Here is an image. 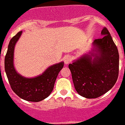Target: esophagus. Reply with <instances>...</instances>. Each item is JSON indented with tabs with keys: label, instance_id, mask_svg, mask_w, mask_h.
<instances>
[{
	"label": "esophagus",
	"instance_id": "obj_1",
	"mask_svg": "<svg viewBox=\"0 0 125 125\" xmlns=\"http://www.w3.org/2000/svg\"><path fill=\"white\" fill-rule=\"evenodd\" d=\"M71 62H72V58H71V57L70 56L67 55L64 57V62H65V63L66 65L69 64Z\"/></svg>",
	"mask_w": 125,
	"mask_h": 125
}]
</instances>
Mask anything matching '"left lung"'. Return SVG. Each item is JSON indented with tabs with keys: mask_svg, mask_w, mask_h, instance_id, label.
<instances>
[{
	"mask_svg": "<svg viewBox=\"0 0 125 125\" xmlns=\"http://www.w3.org/2000/svg\"><path fill=\"white\" fill-rule=\"evenodd\" d=\"M102 35V39H95L93 43L97 54L84 55L68 65L75 90L86 98H96L108 92L118 77L117 47L106 27Z\"/></svg>",
	"mask_w": 125,
	"mask_h": 125,
	"instance_id": "8db88e82",
	"label": "left lung"
}]
</instances>
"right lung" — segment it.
Listing matches in <instances>:
<instances>
[{"label": "right lung", "instance_id": "add662e5", "mask_svg": "<svg viewBox=\"0 0 125 125\" xmlns=\"http://www.w3.org/2000/svg\"><path fill=\"white\" fill-rule=\"evenodd\" d=\"M22 32H18L10 41L5 57V70L11 88L16 95L25 100L38 102L48 97L52 92L58 73L63 67L64 63L52 65L42 75L35 78H27L17 73L13 67V51Z\"/></svg>", "mask_w": 125, "mask_h": 125}]
</instances>
